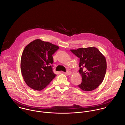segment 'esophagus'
I'll use <instances>...</instances> for the list:
<instances>
[{"instance_id":"esophagus-1","label":"esophagus","mask_w":125,"mask_h":125,"mask_svg":"<svg viewBox=\"0 0 125 125\" xmlns=\"http://www.w3.org/2000/svg\"><path fill=\"white\" fill-rule=\"evenodd\" d=\"M65 74L67 75H70L71 74H72V72H71L70 71H67V72L65 73Z\"/></svg>"}]
</instances>
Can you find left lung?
I'll return each instance as SVG.
<instances>
[{"instance_id": "8db88e82", "label": "left lung", "mask_w": 125, "mask_h": 125, "mask_svg": "<svg viewBox=\"0 0 125 125\" xmlns=\"http://www.w3.org/2000/svg\"><path fill=\"white\" fill-rule=\"evenodd\" d=\"M80 58L79 72L82 81L78 86L83 91L90 92L102 83L106 74L105 57L94 47L70 50Z\"/></svg>"}]
</instances>
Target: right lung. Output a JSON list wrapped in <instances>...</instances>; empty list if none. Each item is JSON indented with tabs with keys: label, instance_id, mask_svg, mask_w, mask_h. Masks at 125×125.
<instances>
[{
	"label": "right lung",
	"instance_id": "obj_1",
	"mask_svg": "<svg viewBox=\"0 0 125 125\" xmlns=\"http://www.w3.org/2000/svg\"><path fill=\"white\" fill-rule=\"evenodd\" d=\"M59 48L40 39L31 42L25 47L21 59V71L30 87L41 91L55 77L52 65V55Z\"/></svg>",
	"mask_w": 125,
	"mask_h": 125
}]
</instances>
